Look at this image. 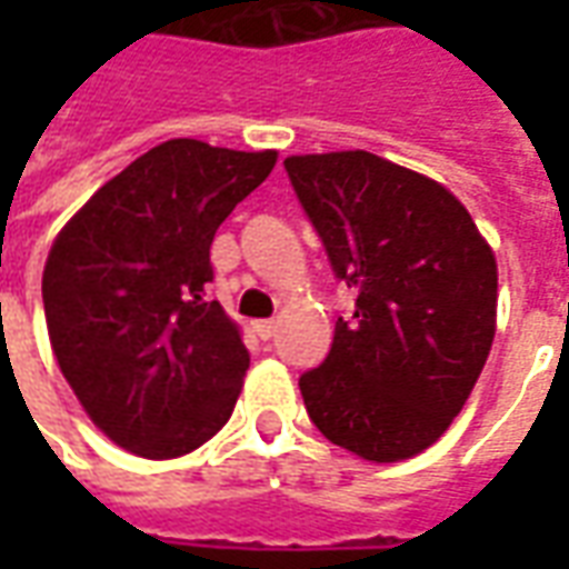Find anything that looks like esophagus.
I'll return each mask as SVG.
<instances>
[{
  "label": "esophagus",
  "mask_w": 569,
  "mask_h": 569,
  "mask_svg": "<svg viewBox=\"0 0 569 569\" xmlns=\"http://www.w3.org/2000/svg\"><path fill=\"white\" fill-rule=\"evenodd\" d=\"M252 332L259 335L261 341H271L273 335H277V320H259V322H252Z\"/></svg>",
  "instance_id": "obj_1"
}]
</instances>
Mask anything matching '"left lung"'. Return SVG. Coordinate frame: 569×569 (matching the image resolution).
Masks as SVG:
<instances>
[{
    "instance_id": "1",
    "label": "left lung",
    "mask_w": 569,
    "mask_h": 569,
    "mask_svg": "<svg viewBox=\"0 0 569 569\" xmlns=\"http://www.w3.org/2000/svg\"><path fill=\"white\" fill-rule=\"evenodd\" d=\"M298 203L357 289L329 357L298 378L313 427L375 463L415 457L472 393L497 329V261L439 182L371 151L292 154Z\"/></svg>"
}]
</instances>
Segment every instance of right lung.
Instances as JSON below:
<instances>
[{"label": "right lung", "mask_w": 569, "mask_h": 569, "mask_svg": "<svg viewBox=\"0 0 569 569\" xmlns=\"http://www.w3.org/2000/svg\"><path fill=\"white\" fill-rule=\"evenodd\" d=\"M273 163L277 151L161 142L57 234L42 273L57 366L124 451L182 457L231 418L249 350L207 301L210 247Z\"/></svg>", "instance_id": "1"}]
</instances>
